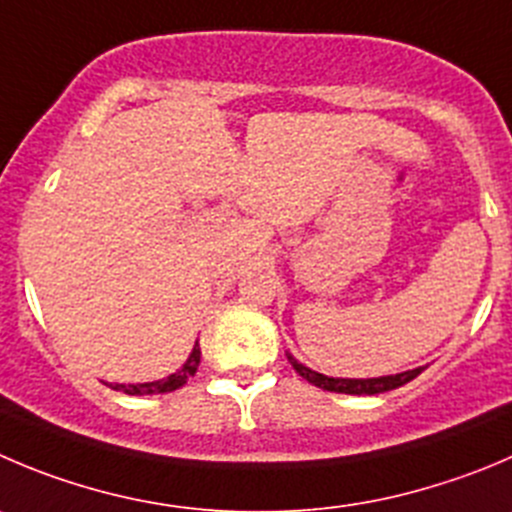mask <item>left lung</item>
<instances>
[{"label":"left lung","mask_w":512,"mask_h":512,"mask_svg":"<svg viewBox=\"0 0 512 512\" xmlns=\"http://www.w3.org/2000/svg\"><path fill=\"white\" fill-rule=\"evenodd\" d=\"M289 362L306 382H311L314 387L326 389V392H342V394H379V392H389V389H397L402 384L412 382L417 374L422 372L425 367L410 369V372L402 374H387V377H374V379H342V377H326V374L314 372V369L304 367L301 362H296L294 357L289 354Z\"/></svg>","instance_id":"1"}]
</instances>
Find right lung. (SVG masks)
I'll list each match as a JSON object with an SVG mask.
<instances>
[{
  "label": "right lung",
  "mask_w": 512,
  "mask_h": 512,
  "mask_svg": "<svg viewBox=\"0 0 512 512\" xmlns=\"http://www.w3.org/2000/svg\"><path fill=\"white\" fill-rule=\"evenodd\" d=\"M198 364H201V347H193L191 357L186 359V364L178 369V372H173L170 377L165 379H158V382H143V384H115L113 389H120V392L125 394H163V392H173V389L183 387V384L188 382V379L196 374Z\"/></svg>",
  "instance_id": "right-lung-1"
}]
</instances>
